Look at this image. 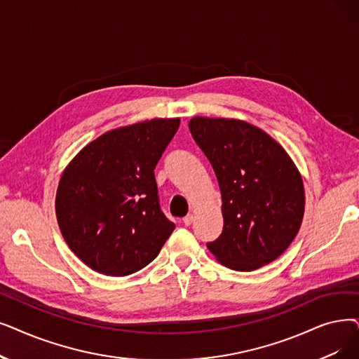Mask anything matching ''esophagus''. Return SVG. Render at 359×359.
Wrapping results in <instances>:
<instances>
[{
	"label": "esophagus",
	"mask_w": 359,
	"mask_h": 359,
	"mask_svg": "<svg viewBox=\"0 0 359 359\" xmlns=\"http://www.w3.org/2000/svg\"><path fill=\"white\" fill-rule=\"evenodd\" d=\"M183 223L184 226H191L194 223V215L192 214H188L184 218H183Z\"/></svg>",
	"instance_id": "1"
}]
</instances>
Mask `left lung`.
Wrapping results in <instances>:
<instances>
[{
	"label": "left lung",
	"mask_w": 359,
	"mask_h": 359,
	"mask_svg": "<svg viewBox=\"0 0 359 359\" xmlns=\"http://www.w3.org/2000/svg\"><path fill=\"white\" fill-rule=\"evenodd\" d=\"M189 130L214 168L223 199V231L208 249L236 271L274 261L302 223L298 168L271 136L246 121L194 117Z\"/></svg>",
	"instance_id": "obj_1"
}]
</instances>
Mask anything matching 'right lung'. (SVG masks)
<instances>
[{
  "instance_id": "1",
  "label": "right lung",
  "mask_w": 359,
  "mask_h": 359,
  "mask_svg": "<svg viewBox=\"0 0 359 359\" xmlns=\"http://www.w3.org/2000/svg\"><path fill=\"white\" fill-rule=\"evenodd\" d=\"M179 124V118H154L110 130L65 170L55 196L58 226L92 270L136 273L175 230L161 211L154 170Z\"/></svg>"
}]
</instances>
